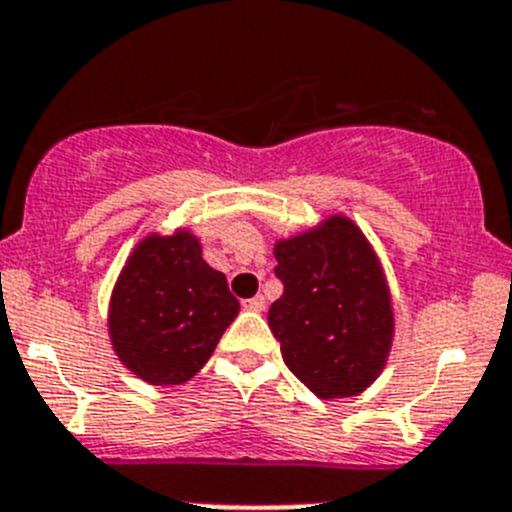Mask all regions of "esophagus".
<instances>
[{"label": "esophagus", "mask_w": 512, "mask_h": 512, "mask_svg": "<svg viewBox=\"0 0 512 512\" xmlns=\"http://www.w3.org/2000/svg\"><path fill=\"white\" fill-rule=\"evenodd\" d=\"M244 308H246V311H263V308H266V298H263L261 293H258V296H254V298H246Z\"/></svg>", "instance_id": "obj_1"}]
</instances>
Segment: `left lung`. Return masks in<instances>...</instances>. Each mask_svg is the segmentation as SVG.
I'll return each instance as SVG.
<instances>
[{
    "label": "left lung",
    "instance_id": "8db88e82",
    "mask_svg": "<svg viewBox=\"0 0 512 512\" xmlns=\"http://www.w3.org/2000/svg\"><path fill=\"white\" fill-rule=\"evenodd\" d=\"M283 293L268 326L293 376L318 398H348L386 363L393 311L378 258L343 216L276 244Z\"/></svg>",
    "mask_w": 512,
    "mask_h": 512
}]
</instances>
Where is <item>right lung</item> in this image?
Instances as JSON below:
<instances>
[{"label":"right lung","instance_id":"1","mask_svg":"<svg viewBox=\"0 0 512 512\" xmlns=\"http://www.w3.org/2000/svg\"><path fill=\"white\" fill-rule=\"evenodd\" d=\"M236 313L226 276L201 258L194 236H149L116 281L111 346L151 386H179L209 361Z\"/></svg>","mask_w":512,"mask_h":512}]
</instances>
